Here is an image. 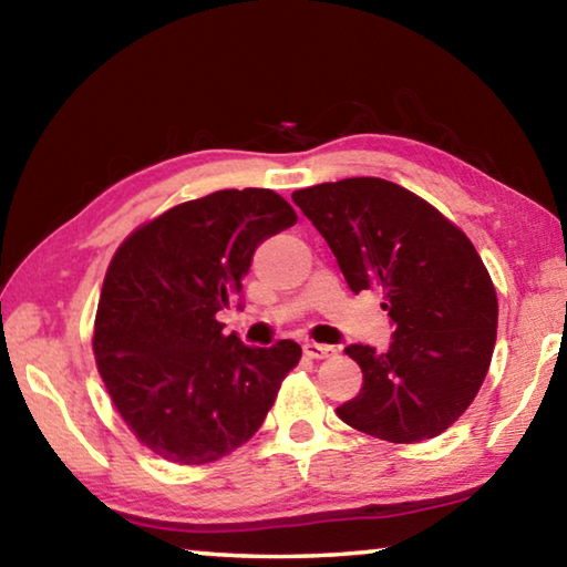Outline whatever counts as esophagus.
Here are the masks:
<instances>
[{
  "mask_svg": "<svg viewBox=\"0 0 567 567\" xmlns=\"http://www.w3.org/2000/svg\"><path fill=\"white\" fill-rule=\"evenodd\" d=\"M302 350H305V354L307 358H312V360H324V358H332L334 350L332 344H320V342H305L302 344Z\"/></svg>",
  "mask_w": 567,
  "mask_h": 567,
  "instance_id": "1",
  "label": "esophagus"
}]
</instances>
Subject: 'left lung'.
Wrapping results in <instances>:
<instances>
[{
    "instance_id": "1",
    "label": "left lung",
    "mask_w": 567,
    "mask_h": 567,
    "mask_svg": "<svg viewBox=\"0 0 567 567\" xmlns=\"http://www.w3.org/2000/svg\"><path fill=\"white\" fill-rule=\"evenodd\" d=\"M350 290L385 295V352L348 344L362 390L338 408L350 427L390 443H422L453 425L491 368L497 297L465 233L410 189L350 177L292 192Z\"/></svg>"
}]
</instances>
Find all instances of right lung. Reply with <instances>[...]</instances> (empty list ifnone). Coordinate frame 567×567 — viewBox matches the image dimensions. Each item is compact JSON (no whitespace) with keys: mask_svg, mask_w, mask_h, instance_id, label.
<instances>
[{"mask_svg":"<svg viewBox=\"0 0 567 567\" xmlns=\"http://www.w3.org/2000/svg\"><path fill=\"white\" fill-rule=\"evenodd\" d=\"M295 223L272 189H219L167 209L114 252L94 358L114 408L155 455L215 463L260 430L302 350L292 340L249 348L217 312L243 290L255 249Z\"/></svg>","mask_w":567,"mask_h":567,"instance_id":"right-lung-1","label":"right lung"}]
</instances>
